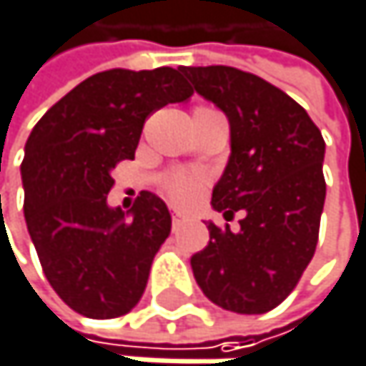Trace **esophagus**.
<instances>
[{"label": "esophagus", "instance_id": "esophagus-1", "mask_svg": "<svg viewBox=\"0 0 366 366\" xmlns=\"http://www.w3.org/2000/svg\"><path fill=\"white\" fill-rule=\"evenodd\" d=\"M182 222H184L182 214H174V216H172V224H174V227H178V224H182Z\"/></svg>", "mask_w": 366, "mask_h": 366}]
</instances>
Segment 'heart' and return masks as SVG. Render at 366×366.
Listing matches in <instances>:
<instances>
[{"label": "heart", "instance_id": "heart-1", "mask_svg": "<svg viewBox=\"0 0 366 366\" xmlns=\"http://www.w3.org/2000/svg\"><path fill=\"white\" fill-rule=\"evenodd\" d=\"M203 190V178L197 174L186 172H174L163 180V192L165 197L180 207H190L197 203L199 194Z\"/></svg>", "mask_w": 366, "mask_h": 366}]
</instances>
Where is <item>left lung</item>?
<instances>
[{"mask_svg":"<svg viewBox=\"0 0 366 366\" xmlns=\"http://www.w3.org/2000/svg\"><path fill=\"white\" fill-rule=\"evenodd\" d=\"M231 124V157L212 205L239 231L207 224L209 244L190 258L203 295L235 314H264L299 284L316 252L327 197L325 139L292 97L254 74L180 67Z\"/></svg>","mask_w":366,"mask_h":366,"instance_id":"obj_1","label":"left lung"}]
</instances>
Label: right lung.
Wrapping results in <instances>:
<instances>
[{
  "label": "right lung",
  "mask_w": 366,
  "mask_h": 366,
  "mask_svg": "<svg viewBox=\"0 0 366 366\" xmlns=\"http://www.w3.org/2000/svg\"><path fill=\"white\" fill-rule=\"evenodd\" d=\"M190 95L174 67L108 69L80 82L34 127L21 165L25 220L46 280L74 312L118 318L142 299L172 216L148 190L129 219L110 207L112 169L135 157L152 112Z\"/></svg>",
  "instance_id": "obj_1"
}]
</instances>
